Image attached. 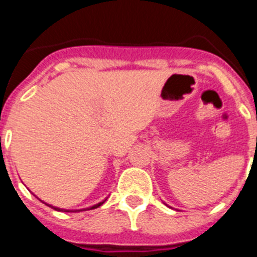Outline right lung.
<instances>
[{
	"label": "right lung",
	"instance_id": "add662e5",
	"mask_svg": "<svg viewBox=\"0 0 257 257\" xmlns=\"http://www.w3.org/2000/svg\"><path fill=\"white\" fill-rule=\"evenodd\" d=\"M104 202H105V201H103V202H99V203H96V205L91 206V207H90V208H87V210H94V208H97V207H99V206H101V205H103ZM51 207H52V206H51ZM52 208H54V210H56V211H64V212H69V211H67V210H63V208H59V207H52ZM82 210H85V208H82ZM82 210L70 211V212H78V211H82Z\"/></svg>",
	"mask_w": 257,
	"mask_h": 257
}]
</instances>
